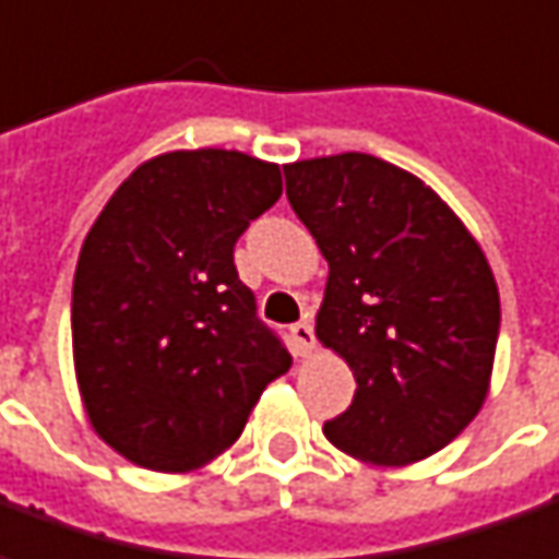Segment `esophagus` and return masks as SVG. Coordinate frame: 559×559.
<instances>
[{
	"label": "esophagus",
	"mask_w": 559,
	"mask_h": 559,
	"mask_svg": "<svg viewBox=\"0 0 559 559\" xmlns=\"http://www.w3.org/2000/svg\"><path fill=\"white\" fill-rule=\"evenodd\" d=\"M290 340H294V352L299 358H306L314 352V330H311L309 321H296L290 324Z\"/></svg>",
	"instance_id": "1"
}]
</instances>
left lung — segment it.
Wrapping results in <instances>:
<instances>
[{
  "mask_svg": "<svg viewBox=\"0 0 559 559\" xmlns=\"http://www.w3.org/2000/svg\"><path fill=\"white\" fill-rule=\"evenodd\" d=\"M287 201L330 265L318 340L355 373L324 423L343 453L409 465L477 416L499 343V287L462 219L367 152L284 165Z\"/></svg>",
  "mask_w": 559,
  "mask_h": 559,
  "instance_id": "1",
  "label": "left lung"
}]
</instances>
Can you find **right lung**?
<instances>
[{
	"label": "right lung",
	"instance_id": "obj_1",
	"mask_svg": "<svg viewBox=\"0 0 559 559\" xmlns=\"http://www.w3.org/2000/svg\"><path fill=\"white\" fill-rule=\"evenodd\" d=\"M278 199V165L229 150L165 152L91 226L72 281L75 379L94 431L134 465L211 462L290 370L235 269V241Z\"/></svg>",
	"mask_w": 559,
	"mask_h": 559
}]
</instances>
